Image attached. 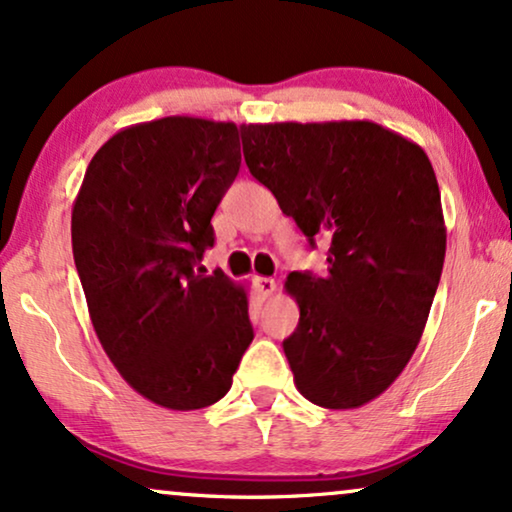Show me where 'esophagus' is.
<instances>
[{"label": "esophagus", "instance_id": "esophagus-1", "mask_svg": "<svg viewBox=\"0 0 512 512\" xmlns=\"http://www.w3.org/2000/svg\"><path fill=\"white\" fill-rule=\"evenodd\" d=\"M256 289L263 298H268L272 291L277 289V284H275V280H272V277H256Z\"/></svg>", "mask_w": 512, "mask_h": 512}]
</instances>
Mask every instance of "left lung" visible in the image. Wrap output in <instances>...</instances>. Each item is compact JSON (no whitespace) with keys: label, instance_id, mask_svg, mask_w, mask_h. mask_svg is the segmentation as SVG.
Returning a JSON list of instances; mask_svg holds the SVG:
<instances>
[{"label":"left lung","instance_id":"left-lung-1","mask_svg":"<svg viewBox=\"0 0 512 512\" xmlns=\"http://www.w3.org/2000/svg\"><path fill=\"white\" fill-rule=\"evenodd\" d=\"M244 159L310 247L327 237V275L291 272L298 327L282 348L305 400L357 409L414 355L440 284L447 228L433 164L367 119L242 124Z\"/></svg>","mask_w":512,"mask_h":512}]
</instances>
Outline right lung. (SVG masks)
<instances>
[{
	"label": "right lung",
	"instance_id": "1",
	"mask_svg": "<svg viewBox=\"0 0 512 512\" xmlns=\"http://www.w3.org/2000/svg\"><path fill=\"white\" fill-rule=\"evenodd\" d=\"M240 164L232 122L126 126L91 159L72 207V254L98 341L159 407L221 400L254 341L244 287L199 268Z\"/></svg>",
	"mask_w": 512,
	"mask_h": 512
}]
</instances>
